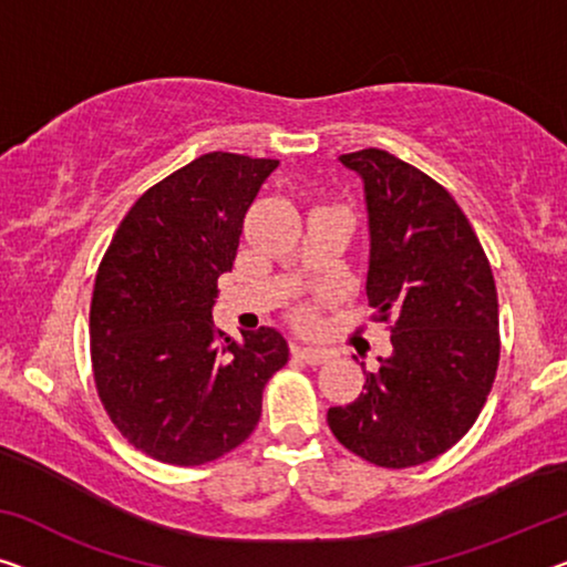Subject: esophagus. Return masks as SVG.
<instances>
[{"instance_id":"obj_1","label":"esophagus","mask_w":567,"mask_h":567,"mask_svg":"<svg viewBox=\"0 0 567 567\" xmlns=\"http://www.w3.org/2000/svg\"><path fill=\"white\" fill-rule=\"evenodd\" d=\"M295 357L306 361L310 367H318V364H326L328 359H331V351L326 349H312V346H295Z\"/></svg>"}]
</instances>
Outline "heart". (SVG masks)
<instances>
[{
    "mask_svg": "<svg viewBox=\"0 0 567 567\" xmlns=\"http://www.w3.org/2000/svg\"><path fill=\"white\" fill-rule=\"evenodd\" d=\"M302 323H306V326H308V323H312V316H310V312H306V316H302Z\"/></svg>",
    "mask_w": 567,
    "mask_h": 567,
    "instance_id": "obj_1",
    "label": "heart"
}]
</instances>
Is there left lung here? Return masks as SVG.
<instances>
[{"label":"left lung","mask_w":567,"mask_h":567,"mask_svg":"<svg viewBox=\"0 0 567 567\" xmlns=\"http://www.w3.org/2000/svg\"><path fill=\"white\" fill-rule=\"evenodd\" d=\"M364 181L367 298L390 323L392 353L364 371V392L328 410L343 447L382 468L437 458L468 433L499 367L492 265L441 183L390 152L338 157Z\"/></svg>","instance_id":"8db88e82"}]
</instances>
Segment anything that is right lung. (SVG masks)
<instances>
[{
    "label": "right lung",
    "instance_id": "obj_1",
    "mask_svg": "<svg viewBox=\"0 0 567 567\" xmlns=\"http://www.w3.org/2000/svg\"><path fill=\"white\" fill-rule=\"evenodd\" d=\"M280 159L208 152L142 193L101 259L91 298L99 400L137 451L203 466L257 427L261 392L290 349L261 326L216 331L218 277L244 216Z\"/></svg>",
    "mask_w": 567,
    "mask_h": 567
}]
</instances>
